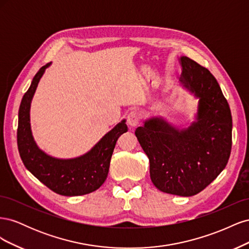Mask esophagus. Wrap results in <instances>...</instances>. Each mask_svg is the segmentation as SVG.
I'll use <instances>...</instances> for the list:
<instances>
[{
	"label": "esophagus",
	"mask_w": 249,
	"mask_h": 249,
	"mask_svg": "<svg viewBox=\"0 0 249 249\" xmlns=\"http://www.w3.org/2000/svg\"><path fill=\"white\" fill-rule=\"evenodd\" d=\"M140 113L138 111H132L129 115H127V124L131 126H136L140 122Z\"/></svg>",
	"instance_id": "34e87169"
}]
</instances>
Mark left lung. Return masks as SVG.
I'll use <instances>...</instances> for the list:
<instances>
[{"label":"left lung","mask_w":249,"mask_h":249,"mask_svg":"<svg viewBox=\"0 0 249 249\" xmlns=\"http://www.w3.org/2000/svg\"><path fill=\"white\" fill-rule=\"evenodd\" d=\"M180 83L198 97L196 122L178 130L150 118L135 135L149 159L153 184L162 192L192 196L219 176L230 159L232 120L219 84L206 67L180 57Z\"/></svg>","instance_id":"left-lung-1"}]
</instances>
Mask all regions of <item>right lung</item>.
<instances>
[{"mask_svg":"<svg viewBox=\"0 0 249 249\" xmlns=\"http://www.w3.org/2000/svg\"><path fill=\"white\" fill-rule=\"evenodd\" d=\"M51 63L38 71L33 78L18 110V147L26 168L52 191L64 196L91 193L107 178L111 157L116 141L127 131L125 120L116 124L89 150L74 159H57L38 148L30 126V105L42 74Z\"/></svg>","mask_w":249,"mask_h":249,"instance_id":"obj_1","label":"right lung"}]
</instances>
